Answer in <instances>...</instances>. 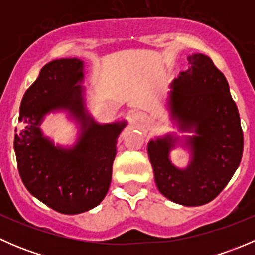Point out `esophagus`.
Here are the masks:
<instances>
[{"mask_svg": "<svg viewBox=\"0 0 255 255\" xmlns=\"http://www.w3.org/2000/svg\"><path fill=\"white\" fill-rule=\"evenodd\" d=\"M146 121H148V118H146V116L144 115L143 112H133L132 116H130V122L133 123L134 126H137V127H140V126H144L146 123Z\"/></svg>", "mask_w": 255, "mask_h": 255, "instance_id": "obj_1", "label": "esophagus"}]
</instances>
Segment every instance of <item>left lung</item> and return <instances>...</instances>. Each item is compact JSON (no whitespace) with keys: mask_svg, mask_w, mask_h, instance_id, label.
I'll list each match as a JSON object with an SVG mask.
<instances>
[{"mask_svg":"<svg viewBox=\"0 0 255 255\" xmlns=\"http://www.w3.org/2000/svg\"><path fill=\"white\" fill-rule=\"evenodd\" d=\"M189 69L169 85L166 110L180 133H166L148 143L154 179L161 195L182 206L212 201L237 170L243 154L238 109L225 75L205 54L187 56ZM189 154L179 168L171 161L174 148Z\"/></svg>","mask_w":255,"mask_h":255,"instance_id":"8db88e82","label":"left lung"}]
</instances>
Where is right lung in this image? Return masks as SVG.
Here are the masks:
<instances>
[{
  "label": "right lung",
  "instance_id": "add662e5",
  "mask_svg": "<svg viewBox=\"0 0 255 255\" xmlns=\"http://www.w3.org/2000/svg\"><path fill=\"white\" fill-rule=\"evenodd\" d=\"M85 64L78 58L44 65L25 91L14 135L18 171L28 191L65 215L86 212L101 204L112 179L117 139L127 121L100 123L86 107ZM66 112L77 123V142L55 144L40 126L50 113Z\"/></svg>",
  "mask_w": 255,
  "mask_h": 255
}]
</instances>
